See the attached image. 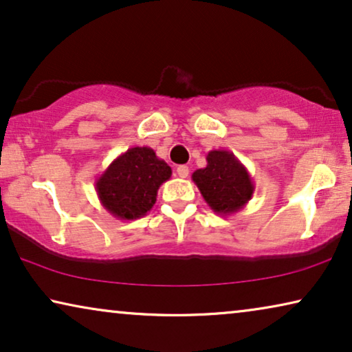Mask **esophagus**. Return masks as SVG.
<instances>
[{
    "label": "esophagus",
    "instance_id": "34e87169",
    "mask_svg": "<svg viewBox=\"0 0 352 352\" xmlns=\"http://www.w3.org/2000/svg\"><path fill=\"white\" fill-rule=\"evenodd\" d=\"M176 171H177V176H179V177L189 176V166H186V165H179L176 168Z\"/></svg>",
    "mask_w": 352,
    "mask_h": 352
}]
</instances>
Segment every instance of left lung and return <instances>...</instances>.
Masks as SVG:
<instances>
[{"instance_id":"1","label":"left lung","mask_w":352,"mask_h":352,"mask_svg":"<svg viewBox=\"0 0 352 352\" xmlns=\"http://www.w3.org/2000/svg\"><path fill=\"white\" fill-rule=\"evenodd\" d=\"M192 181L216 214L237 213L253 197L254 184L247 168L229 151H210L206 166L195 170Z\"/></svg>"}]
</instances>
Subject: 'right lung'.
<instances>
[{
	"instance_id": "add662e5",
	"label": "right lung",
	"mask_w": 352,
	"mask_h": 352,
	"mask_svg": "<svg viewBox=\"0 0 352 352\" xmlns=\"http://www.w3.org/2000/svg\"><path fill=\"white\" fill-rule=\"evenodd\" d=\"M171 177V168L151 147H131L110 163L96 179L100 204L117 219L146 216L157 201V192Z\"/></svg>"
}]
</instances>
